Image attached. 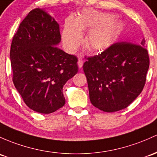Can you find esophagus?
<instances>
[{"instance_id": "34e87169", "label": "esophagus", "mask_w": 157, "mask_h": 157, "mask_svg": "<svg viewBox=\"0 0 157 157\" xmlns=\"http://www.w3.org/2000/svg\"><path fill=\"white\" fill-rule=\"evenodd\" d=\"M78 66L79 69L82 68V66H83V60H82V59L81 58H79L78 60Z\"/></svg>"}]
</instances>
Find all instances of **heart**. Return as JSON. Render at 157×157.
Instances as JSON below:
<instances>
[{
	"instance_id": "b5f03b06",
	"label": "heart",
	"mask_w": 157,
	"mask_h": 157,
	"mask_svg": "<svg viewBox=\"0 0 157 157\" xmlns=\"http://www.w3.org/2000/svg\"><path fill=\"white\" fill-rule=\"evenodd\" d=\"M89 30L85 37V45L93 53L105 52L117 42L123 31L121 21L110 13L85 10L75 20L69 18L66 21L62 40L70 52L78 49L83 40L82 32Z\"/></svg>"
}]
</instances>
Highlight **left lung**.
<instances>
[{
    "label": "left lung",
    "mask_w": 157,
    "mask_h": 157,
    "mask_svg": "<svg viewBox=\"0 0 157 157\" xmlns=\"http://www.w3.org/2000/svg\"><path fill=\"white\" fill-rule=\"evenodd\" d=\"M139 45L114 43L100 55L87 58L83 65L92 105L105 112L130 105L144 88L149 68V56Z\"/></svg>",
    "instance_id": "8db88e82"
}]
</instances>
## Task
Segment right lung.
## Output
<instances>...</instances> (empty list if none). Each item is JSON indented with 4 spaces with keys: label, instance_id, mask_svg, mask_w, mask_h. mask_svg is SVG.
<instances>
[{
    "label": "right lung",
    "instance_id": "add662e5",
    "mask_svg": "<svg viewBox=\"0 0 157 157\" xmlns=\"http://www.w3.org/2000/svg\"><path fill=\"white\" fill-rule=\"evenodd\" d=\"M59 25L44 9L30 12L10 48L13 84L27 105L50 114L65 105L63 87L78 72V59L60 49Z\"/></svg>",
    "mask_w": 157,
    "mask_h": 157
}]
</instances>
